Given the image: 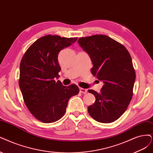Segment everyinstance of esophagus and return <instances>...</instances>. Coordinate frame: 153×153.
Masks as SVG:
<instances>
[{
	"label": "esophagus",
	"mask_w": 153,
	"mask_h": 153,
	"mask_svg": "<svg viewBox=\"0 0 153 153\" xmlns=\"http://www.w3.org/2000/svg\"><path fill=\"white\" fill-rule=\"evenodd\" d=\"M79 91H80V93H81L82 94H86L87 93V89L80 88H79Z\"/></svg>",
	"instance_id": "obj_1"
}]
</instances>
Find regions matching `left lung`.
I'll list each match as a JSON object with an SVG mask.
<instances>
[{
  "label": "left lung",
  "instance_id": "8db88e82",
  "mask_svg": "<svg viewBox=\"0 0 153 153\" xmlns=\"http://www.w3.org/2000/svg\"><path fill=\"white\" fill-rule=\"evenodd\" d=\"M77 42L91 59V74L103 83L100 93L88 90L96 98L88 107L89 114L101 123L114 122L132 98L135 72L131 56L122 44L106 35L82 37Z\"/></svg>",
  "mask_w": 153,
  "mask_h": 153
}]
</instances>
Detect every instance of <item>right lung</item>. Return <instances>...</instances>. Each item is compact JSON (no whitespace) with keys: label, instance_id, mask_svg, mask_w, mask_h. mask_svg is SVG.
Masks as SVG:
<instances>
[{"label":"right lung","instance_id":"1","mask_svg":"<svg viewBox=\"0 0 153 153\" xmlns=\"http://www.w3.org/2000/svg\"><path fill=\"white\" fill-rule=\"evenodd\" d=\"M77 39L45 35L34 42L22 56L19 86L27 108L39 121L52 123L60 119L69 100L79 92L76 84L67 87L55 81L61 70L59 52Z\"/></svg>","mask_w":153,"mask_h":153}]
</instances>
